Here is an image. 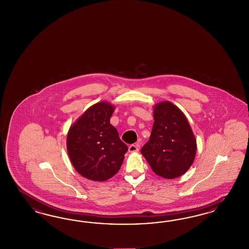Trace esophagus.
Returning a JSON list of instances; mask_svg holds the SVG:
<instances>
[{
    "instance_id": "obj_1",
    "label": "esophagus",
    "mask_w": 249,
    "mask_h": 249,
    "mask_svg": "<svg viewBox=\"0 0 249 249\" xmlns=\"http://www.w3.org/2000/svg\"><path fill=\"white\" fill-rule=\"evenodd\" d=\"M128 151L129 152H137V151H139V144H131L128 147Z\"/></svg>"
}]
</instances>
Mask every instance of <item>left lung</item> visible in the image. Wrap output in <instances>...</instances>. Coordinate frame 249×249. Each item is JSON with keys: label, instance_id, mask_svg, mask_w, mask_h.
I'll list each match as a JSON object with an SVG mask.
<instances>
[{"label": "left lung", "instance_id": "left-lung-1", "mask_svg": "<svg viewBox=\"0 0 249 249\" xmlns=\"http://www.w3.org/2000/svg\"><path fill=\"white\" fill-rule=\"evenodd\" d=\"M150 140L141 150L151 170L165 179L185 174L196 153V140L185 115L169 101L154 106Z\"/></svg>", "mask_w": 249, "mask_h": 249}]
</instances>
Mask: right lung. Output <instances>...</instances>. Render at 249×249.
Listing matches in <instances>:
<instances>
[{"instance_id":"add662e5","label":"right lung","mask_w":249,"mask_h":249,"mask_svg":"<svg viewBox=\"0 0 249 249\" xmlns=\"http://www.w3.org/2000/svg\"><path fill=\"white\" fill-rule=\"evenodd\" d=\"M114 110L110 103H96L68 130L69 159L78 174L92 181H104L113 177L128 151V146L110 124Z\"/></svg>"}]
</instances>
